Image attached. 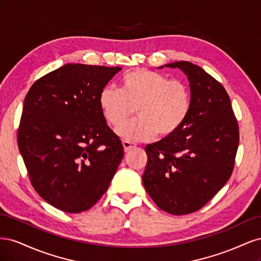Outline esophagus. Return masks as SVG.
Here are the masks:
<instances>
[{
    "instance_id": "obj_1",
    "label": "esophagus",
    "mask_w": 261,
    "mask_h": 261,
    "mask_svg": "<svg viewBox=\"0 0 261 261\" xmlns=\"http://www.w3.org/2000/svg\"><path fill=\"white\" fill-rule=\"evenodd\" d=\"M123 147H124V150L126 152L129 151V150H132L133 148L136 147V144L132 143V141H128V140H123Z\"/></svg>"
}]
</instances>
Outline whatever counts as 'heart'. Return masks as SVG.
<instances>
[{
  "label": "heart",
  "mask_w": 261,
  "mask_h": 261,
  "mask_svg": "<svg viewBox=\"0 0 261 261\" xmlns=\"http://www.w3.org/2000/svg\"><path fill=\"white\" fill-rule=\"evenodd\" d=\"M99 105L112 127L127 123L136 109L138 117L118 134L128 141L170 137L186 122L192 109L189 87L161 73L138 68L121 78L120 89L107 86L99 94Z\"/></svg>",
  "instance_id": "1"
}]
</instances>
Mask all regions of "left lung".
<instances>
[{
  "mask_svg": "<svg viewBox=\"0 0 261 261\" xmlns=\"http://www.w3.org/2000/svg\"><path fill=\"white\" fill-rule=\"evenodd\" d=\"M178 67L191 83L192 109L170 137L146 146L143 183L160 209L181 216L202 208L232 175L240 130L224 87L191 62Z\"/></svg>",
  "mask_w": 261,
  "mask_h": 261,
  "instance_id": "8db88e82",
  "label": "left lung"
}]
</instances>
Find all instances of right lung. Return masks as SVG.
Wrapping results in <instances>:
<instances>
[{
	"label": "right lung",
	"mask_w": 261,
	"mask_h": 261,
	"mask_svg": "<svg viewBox=\"0 0 261 261\" xmlns=\"http://www.w3.org/2000/svg\"><path fill=\"white\" fill-rule=\"evenodd\" d=\"M121 67L66 64L39 78L23 101L17 130L30 183L64 212L88 210L124 155L106 123L99 94Z\"/></svg>",
	"instance_id": "right-lung-1"
}]
</instances>
